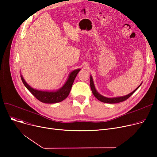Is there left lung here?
Masks as SVG:
<instances>
[{
    "label": "left lung",
    "mask_w": 157,
    "mask_h": 157,
    "mask_svg": "<svg viewBox=\"0 0 157 157\" xmlns=\"http://www.w3.org/2000/svg\"><path fill=\"white\" fill-rule=\"evenodd\" d=\"M141 85H139L138 86V88ZM90 87H91V90H92L94 95L97 98L98 101H100L102 102L109 103V104H115V103H118V102H123L124 101H126L127 98H128L138 89V88H137L134 90V91H133L132 93H130L128 95H127L125 96H123V97H115V98H107V97H105L101 95V94H99L97 92V90H95V86L94 84V81H93V79H92V76H90Z\"/></svg>",
    "instance_id": "obj_1"
}]
</instances>
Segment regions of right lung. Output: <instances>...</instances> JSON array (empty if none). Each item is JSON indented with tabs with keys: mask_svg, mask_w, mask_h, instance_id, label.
<instances>
[{
	"mask_svg": "<svg viewBox=\"0 0 157 157\" xmlns=\"http://www.w3.org/2000/svg\"><path fill=\"white\" fill-rule=\"evenodd\" d=\"M81 69H76L72 71L69 75V77L65 83V85L59 90L56 92H46L40 91L30 87L24 80L22 76H21V79L23 81V83L26 86V88L29 90L30 93L34 95L37 99L43 103L46 104H53L62 102L65 98L67 97L70 91L71 90L74 81L78 73Z\"/></svg>",
	"mask_w": 157,
	"mask_h": 157,
	"instance_id": "right-lung-1",
	"label": "right lung"
}]
</instances>
